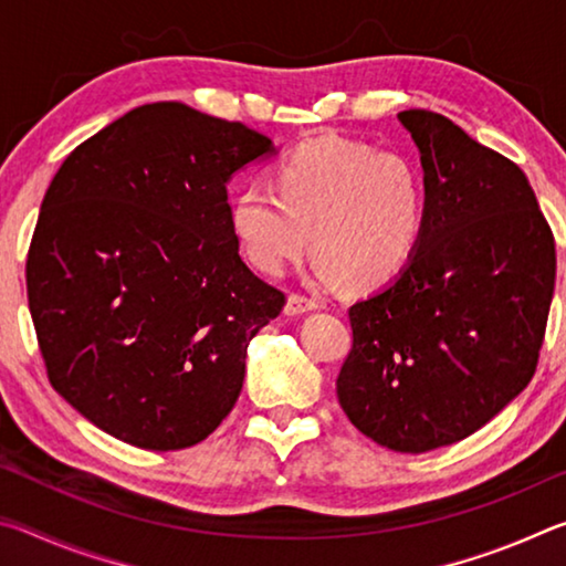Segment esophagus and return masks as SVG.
Listing matches in <instances>:
<instances>
[{"label": "esophagus", "mask_w": 566, "mask_h": 566, "mask_svg": "<svg viewBox=\"0 0 566 566\" xmlns=\"http://www.w3.org/2000/svg\"><path fill=\"white\" fill-rule=\"evenodd\" d=\"M317 300H312V296L306 294H300V292H292L290 296H286V306L284 312L290 314V317H296V314H304V312H312L317 310Z\"/></svg>", "instance_id": "34e87169"}]
</instances>
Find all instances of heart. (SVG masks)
<instances>
[{
  "instance_id": "b5f03b06",
  "label": "heart",
  "mask_w": 566,
  "mask_h": 566,
  "mask_svg": "<svg viewBox=\"0 0 566 566\" xmlns=\"http://www.w3.org/2000/svg\"><path fill=\"white\" fill-rule=\"evenodd\" d=\"M274 188L252 181L229 207L239 249L264 274H282L312 237L322 280L371 290L405 270L424 234V179L399 151L310 139L276 165Z\"/></svg>"
}]
</instances>
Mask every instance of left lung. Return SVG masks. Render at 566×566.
I'll use <instances>...</instances> for the list:
<instances>
[{"instance_id":"obj_1","label":"left lung","mask_w":566,"mask_h":566,"mask_svg":"<svg viewBox=\"0 0 566 566\" xmlns=\"http://www.w3.org/2000/svg\"><path fill=\"white\" fill-rule=\"evenodd\" d=\"M399 122L424 169V234L395 282L349 306L337 397L361 434L421 454L474 434L530 385L557 252L512 159L437 112Z\"/></svg>"}]
</instances>
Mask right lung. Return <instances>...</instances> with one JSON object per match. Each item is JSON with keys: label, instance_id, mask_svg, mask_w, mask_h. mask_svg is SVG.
<instances>
[{"label": "right lung", "instance_id": "1", "mask_svg": "<svg viewBox=\"0 0 566 566\" xmlns=\"http://www.w3.org/2000/svg\"><path fill=\"white\" fill-rule=\"evenodd\" d=\"M272 151L242 122L155 102L54 175L27 300L50 385L102 432L171 452L232 411L249 342L286 300L239 256L227 181Z\"/></svg>", "mask_w": 566, "mask_h": 566}]
</instances>
